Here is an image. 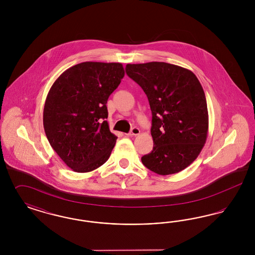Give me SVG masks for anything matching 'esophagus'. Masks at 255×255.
I'll return each mask as SVG.
<instances>
[{"mask_svg":"<svg viewBox=\"0 0 255 255\" xmlns=\"http://www.w3.org/2000/svg\"><path fill=\"white\" fill-rule=\"evenodd\" d=\"M140 133V130L137 127H133V129L131 130V132L128 133V135H138Z\"/></svg>","mask_w":255,"mask_h":255,"instance_id":"34e87169","label":"esophagus"}]
</instances>
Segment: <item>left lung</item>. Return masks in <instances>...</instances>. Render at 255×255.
Returning a JSON list of instances; mask_svg holds the SVG:
<instances>
[{"mask_svg": "<svg viewBox=\"0 0 255 255\" xmlns=\"http://www.w3.org/2000/svg\"><path fill=\"white\" fill-rule=\"evenodd\" d=\"M126 73L144 91L152 112L154 147L143 165L166 176L189 166L208 132L206 96L191 71L164 62L127 64Z\"/></svg>", "mask_w": 255, "mask_h": 255, "instance_id": "left-lung-1", "label": "left lung"}]
</instances>
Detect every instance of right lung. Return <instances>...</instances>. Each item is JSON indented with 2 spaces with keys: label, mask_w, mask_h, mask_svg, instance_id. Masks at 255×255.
Instances as JSON below:
<instances>
[{
  "label": "right lung",
  "mask_w": 255,
  "mask_h": 255,
  "mask_svg": "<svg viewBox=\"0 0 255 255\" xmlns=\"http://www.w3.org/2000/svg\"><path fill=\"white\" fill-rule=\"evenodd\" d=\"M122 63L83 62L66 70L46 98L43 124L49 144L73 171L91 172L109 158L107 101L124 76Z\"/></svg>",
  "instance_id": "1"
}]
</instances>
